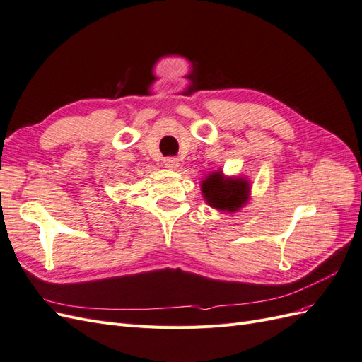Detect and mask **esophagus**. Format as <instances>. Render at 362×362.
<instances>
[{"label":"esophagus","instance_id":"obj_1","mask_svg":"<svg viewBox=\"0 0 362 362\" xmlns=\"http://www.w3.org/2000/svg\"><path fill=\"white\" fill-rule=\"evenodd\" d=\"M163 164H164V166H166L168 169H178L180 160H178L177 157H168V158H164Z\"/></svg>","mask_w":362,"mask_h":362}]
</instances>
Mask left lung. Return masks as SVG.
Returning a JSON list of instances; mask_svg holds the SVG:
<instances>
[{"label": "left lung", "mask_w": 362, "mask_h": 362, "mask_svg": "<svg viewBox=\"0 0 362 362\" xmlns=\"http://www.w3.org/2000/svg\"><path fill=\"white\" fill-rule=\"evenodd\" d=\"M202 194L217 210L237 211L247 201L249 184L242 178L225 180L222 172H214L202 181Z\"/></svg>", "instance_id": "left-lung-1"}]
</instances>
